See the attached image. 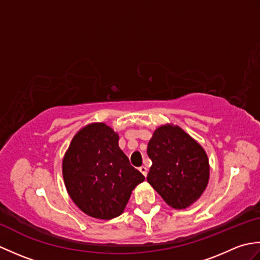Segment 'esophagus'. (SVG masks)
I'll return each instance as SVG.
<instances>
[{
  "label": "esophagus",
  "instance_id": "obj_1",
  "mask_svg": "<svg viewBox=\"0 0 260 260\" xmlns=\"http://www.w3.org/2000/svg\"><path fill=\"white\" fill-rule=\"evenodd\" d=\"M139 170H140V172L144 176L147 175V168L146 167H141Z\"/></svg>",
  "mask_w": 260,
  "mask_h": 260
}]
</instances>
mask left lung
Segmentation results:
<instances>
[{
	"mask_svg": "<svg viewBox=\"0 0 260 260\" xmlns=\"http://www.w3.org/2000/svg\"><path fill=\"white\" fill-rule=\"evenodd\" d=\"M152 167L147 182L174 209H185L201 197L209 181V161L201 145L180 128L164 125L148 142Z\"/></svg>",
	"mask_w": 260,
	"mask_h": 260,
	"instance_id": "obj_1",
	"label": "left lung"
}]
</instances>
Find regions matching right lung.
I'll return each instance as SVG.
<instances>
[{"label":"right lung","instance_id":"1","mask_svg":"<svg viewBox=\"0 0 260 260\" xmlns=\"http://www.w3.org/2000/svg\"><path fill=\"white\" fill-rule=\"evenodd\" d=\"M70 198L81 211L109 220L124 211L134 187L144 181L118 146V135L104 123L90 124L71 141L62 161Z\"/></svg>","mask_w":260,"mask_h":260}]
</instances>
